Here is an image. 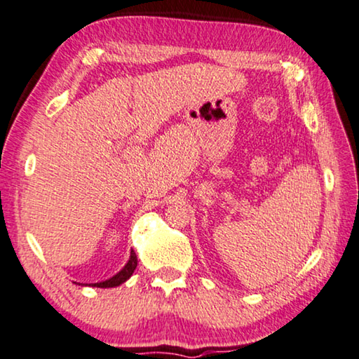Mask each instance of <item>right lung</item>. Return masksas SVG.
Masks as SVG:
<instances>
[{
    "instance_id": "1",
    "label": "right lung",
    "mask_w": 359,
    "mask_h": 359,
    "mask_svg": "<svg viewBox=\"0 0 359 359\" xmlns=\"http://www.w3.org/2000/svg\"><path fill=\"white\" fill-rule=\"evenodd\" d=\"M137 266V257H136V252L131 251V256H130V261L126 262V266L123 267L121 271L118 272V274H114L113 277H109L108 280H103V283H97V284H90L92 287H102V289H108V287H118V285H121L123 283H126L128 279L133 276V272H135Z\"/></svg>"
}]
</instances>
